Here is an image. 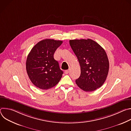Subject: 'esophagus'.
Wrapping results in <instances>:
<instances>
[{
    "label": "esophagus",
    "instance_id": "1",
    "mask_svg": "<svg viewBox=\"0 0 131 131\" xmlns=\"http://www.w3.org/2000/svg\"><path fill=\"white\" fill-rule=\"evenodd\" d=\"M64 72H65V74H67V73H68L69 72V69H68V70H65Z\"/></svg>",
    "mask_w": 131,
    "mask_h": 131
}]
</instances>
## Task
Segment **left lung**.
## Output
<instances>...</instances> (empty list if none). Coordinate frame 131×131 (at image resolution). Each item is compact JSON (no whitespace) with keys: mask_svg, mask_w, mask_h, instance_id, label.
Here are the masks:
<instances>
[{"mask_svg":"<svg viewBox=\"0 0 131 131\" xmlns=\"http://www.w3.org/2000/svg\"><path fill=\"white\" fill-rule=\"evenodd\" d=\"M80 65L77 85L85 92L95 91L105 82L109 71V61L105 50L90 39L69 40Z\"/></svg>","mask_w":131,"mask_h":131,"instance_id":"1","label":"left lung"}]
</instances>
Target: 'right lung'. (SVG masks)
I'll list each match as a JSON object with an SVG mask.
<instances>
[{
	"mask_svg": "<svg viewBox=\"0 0 131 131\" xmlns=\"http://www.w3.org/2000/svg\"><path fill=\"white\" fill-rule=\"evenodd\" d=\"M63 43L61 40L46 39L37 43L28 54L26 68L31 82L37 88L48 90L57 85L63 71L54 59L55 51Z\"/></svg>",
	"mask_w": 131,
	"mask_h": 131,
	"instance_id": "obj_1",
	"label": "right lung"
}]
</instances>
